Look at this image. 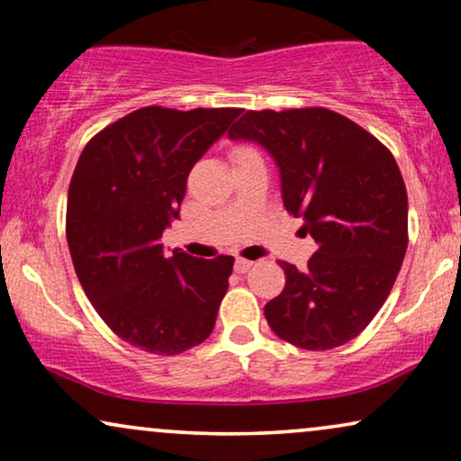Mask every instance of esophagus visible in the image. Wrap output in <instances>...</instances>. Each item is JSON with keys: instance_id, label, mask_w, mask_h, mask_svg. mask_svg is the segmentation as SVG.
Returning a JSON list of instances; mask_svg holds the SVG:
<instances>
[{"instance_id": "1", "label": "esophagus", "mask_w": 461, "mask_h": 461, "mask_svg": "<svg viewBox=\"0 0 461 461\" xmlns=\"http://www.w3.org/2000/svg\"><path fill=\"white\" fill-rule=\"evenodd\" d=\"M251 260H245V258H237L235 260V273H248V270L251 268Z\"/></svg>"}]
</instances>
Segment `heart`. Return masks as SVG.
<instances>
[{
  "label": "heart",
  "mask_w": 461,
  "mask_h": 461,
  "mask_svg": "<svg viewBox=\"0 0 461 461\" xmlns=\"http://www.w3.org/2000/svg\"><path fill=\"white\" fill-rule=\"evenodd\" d=\"M241 150H248L245 147H237L235 150H232V155H237V153H241Z\"/></svg>",
  "instance_id": "heart-1"
}]
</instances>
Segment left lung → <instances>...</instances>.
<instances>
[{"label":"left lung","mask_w":461,"mask_h":461,"mask_svg":"<svg viewBox=\"0 0 461 461\" xmlns=\"http://www.w3.org/2000/svg\"><path fill=\"white\" fill-rule=\"evenodd\" d=\"M229 136L268 150L283 205L319 243L304 270L279 262L285 287L264 306L270 330L304 350L350 342L386 302L407 251V188L393 153L321 106L248 111Z\"/></svg>","instance_id":"1"}]
</instances>
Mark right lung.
<instances>
[{"instance_id": "right-lung-1", "label": "right lung", "mask_w": 461, "mask_h": 461, "mask_svg": "<svg viewBox=\"0 0 461 461\" xmlns=\"http://www.w3.org/2000/svg\"><path fill=\"white\" fill-rule=\"evenodd\" d=\"M241 109L144 106L86 144L67 201L75 273L100 319L125 342L180 355L203 342L232 273V256L166 254L186 178Z\"/></svg>"}]
</instances>
